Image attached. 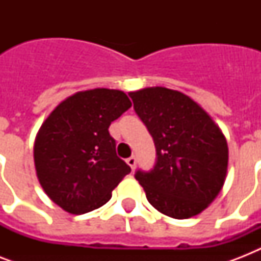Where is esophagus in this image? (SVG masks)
<instances>
[{
  "instance_id": "esophagus-1",
  "label": "esophagus",
  "mask_w": 261,
  "mask_h": 261,
  "mask_svg": "<svg viewBox=\"0 0 261 261\" xmlns=\"http://www.w3.org/2000/svg\"><path fill=\"white\" fill-rule=\"evenodd\" d=\"M127 164L130 165L131 169H135V165H137V159H135V155H131L130 159H127Z\"/></svg>"
}]
</instances>
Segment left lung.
Wrapping results in <instances>:
<instances>
[{"label": "left lung", "instance_id": "1", "mask_svg": "<svg viewBox=\"0 0 261 261\" xmlns=\"http://www.w3.org/2000/svg\"><path fill=\"white\" fill-rule=\"evenodd\" d=\"M128 96L157 151L154 168L135 173L149 203L176 219L200 214L226 180L229 149L222 130L178 90L153 87Z\"/></svg>", "mask_w": 261, "mask_h": 261}]
</instances>
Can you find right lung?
<instances>
[{
	"label": "right lung",
	"mask_w": 261,
	"mask_h": 261,
	"mask_svg": "<svg viewBox=\"0 0 261 261\" xmlns=\"http://www.w3.org/2000/svg\"><path fill=\"white\" fill-rule=\"evenodd\" d=\"M130 107L122 90L96 88L65 98L43 122L35 138V169L43 191L61 208L70 214L96 210L130 173L108 131Z\"/></svg>",
	"instance_id": "obj_1"
}]
</instances>
